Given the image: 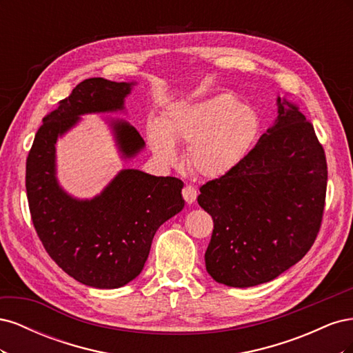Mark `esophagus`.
Masks as SVG:
<instances>
[{
  "mask_svg": "<svg viewBox=\"0 0 353 353\" xmlns=\"http://www.w3.org/2000/svg\"><path fill=\"white\" fill-rule=\"evenodd\" d=\"M183 196H184V200L188 203V205H191V203L196 201V199H197V190L193 185L187 184L183 188Z\"/></svg>",
  "mask_w": 353,
  "mask_h": 353,
  "instance_id": "1",
  "label": "esophagus"
}]
</instances>
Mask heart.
I'll use <instances>...</instances> for the list:
<instances>
[{
    "instance_id": "b5f03b06",
    "label": "heart",
    "mask_w": 353,
    "mask_h": 353,
    "mask_svg": "<svg viewBox=\"0 0 353 353\" xmlns=\"http://www.w3.org/2000/svg\"><path fill=\"white\" fill-rule=\"evenodd\" d=\"M259 131L256 112L228 94L169 108L162 125H147V141L166 163H176L174 141L188 145V162L203 176H221L236 166Z\"/></svg>"
}]
</instances>
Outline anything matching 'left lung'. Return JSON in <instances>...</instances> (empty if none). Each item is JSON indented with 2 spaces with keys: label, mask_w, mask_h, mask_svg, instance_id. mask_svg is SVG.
<instances>
[{
  "label": "left lung",
  "mask_w": 353,
  "mask_h": 353,
  "mask_svg": "<svg viewBox=\"0 0 353 353\" xmlns=\"http://www.w3.org/2000/svg\"><path fill=\"white\" fill-rule=\"evenodd\" d=\"M327 160L314 125L279 99V117L258 144L219 178L200 187L213 219L205 254L215 281L252 287L276 279L312 248L321 228Z\"/></svg>",
  "instance_id": "8db88e82"
}]
</instances>
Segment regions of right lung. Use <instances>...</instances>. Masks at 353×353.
<instances>
[{
    "label": "right lung",
    "instance_id": "add662e5",
    "mask_svg": "<svg viewBox=\"0 0 353 353\" xmlns=\"http://www.w3.org/2000/svg\"><path fill=\"white\" fill-rule=\"evenodd\" d=\"M132 83L90 78L59 101L35 135L26 159V194L38 237L60 268L95 288H117L144 268L157 228L184 208L183 181L153 176L137 169L119 172L92 200H77L56 179L57 137L79 121V114L116 112ZM125 157L144 147L134 126L112 122Z\"/></svg>",
    "mask_w": 353,
    "mask_h": 353
}]
</instances>
